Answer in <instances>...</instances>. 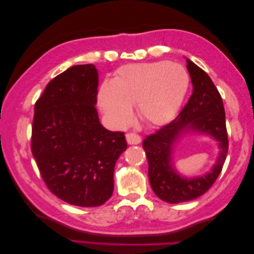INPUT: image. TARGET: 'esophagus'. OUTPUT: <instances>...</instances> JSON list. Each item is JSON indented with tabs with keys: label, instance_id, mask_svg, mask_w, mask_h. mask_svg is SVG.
Here are the masks:
<instances>
[{
	"label": "esophagus",
	"instance_id": "obj_1",
	"mask_svg": "<svg viewBox=\"0 0 254 254\" xmlns=\"http://www.w3.org/2000/svg\"><path fill=\"white\" fill-rule=\"evenodd\" d=\"M126 140L127 143L129 145H136V144H140L141 143V136L139 134H135V133H126Z\"/></svg>",
	"mask_w": 254,
	"mask_h": 254
}]
</instances>
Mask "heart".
Returning <instances> with one entry per match:
<instances>
[{"label": "heart", "instance_id": "b5f03b06", "mask_svg": "<svg viewBox=\"0 0 254 254\" xmlns=\"http://www.w3.org/2000/svg\"><path fill=\"white\" fill-rule=\"evenodd\" d=\"M190 84L186 68L167 61L121 66L112 80H105L97 94L98 105L111 124L125 128L132 121L131 106L150 126L170 121L181 106Z\"/></svg>", "mask_w": 254, "mask_h": 254}]
</instances>
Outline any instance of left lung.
<instances>
[{
    "label": "left lung",
    "instance_id": "8db88e82",
    "mask_svg": "<svg viewBox=\"0 0 254 254\" xmlns=\"http://www.w3.org/2000/svg\"><path fill=\"white\" fill-rule=\"evenodd\" d=\"M193 93L174 121L147 135L143 148L148 161V177L152 190L170 203L190 201L203 195L219 176L228 153L229 142L222 98L210 76L187 59ZM205 133L219 141L221 152L211 173L193 180L183 179L171 167L172 145L184 132Z\"/></svg>",
    "mask_w": 254,
    "mask_h": 254
}]
</instances>
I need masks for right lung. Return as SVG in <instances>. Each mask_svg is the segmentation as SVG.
I'll list each match as a JSON object with an SVG mask.
<instances>
[{
	"label": "right lung",
	"mask_w": 254,
	"mask_h": 254,
	"mask_svg": "<svg viewBox=\"0 0 254 254\" xmlns=\"http://www.w3.org/2000/svg\"><path fill=\"white\" fill-rule=\"evenodd\" d=\"M94 64L67 68L35 104L32 152L44 183L70 204L98 206L111 197L115 162L126 150L124 132L99 123Z\"/></svg>",
	"instance_id": "right-lung-1"
}]
</instances>
